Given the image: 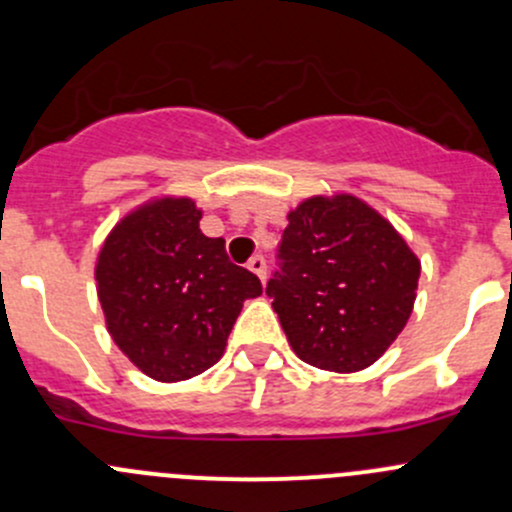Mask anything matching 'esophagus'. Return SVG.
<instances>
[{
	"mask_svg": "<svg viewBox=\"0 0 512 512\" xmlns=\"http://www.w3.org/2000/svg\"><path fill=\"white\" fill-rule=\"evenodd\" d=\"M247 267H250L252 272H255L257 277H260L262 282H265V277H267V260L262 255H255V257H250V262H247Z\"/></svg>",
	"mask_w": 512,
	"mask_h": 512,
	"instance_id": "1",
	"label": "esophagus"
}]
</instances>
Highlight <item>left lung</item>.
<instances>
[{"mask_svg":"<svg viewBox=\"0 0 512 512\" xmlns=\"http://www.w3.org/2000/svg\"><path fill=\"white\" fill-rule=\"evenodd\" d=\"M287 220L265 292L294 354L339 374L366 369L409 322L421 262L352 195L309 198Z\"/></svg>","mask_w":512,"mask_h":512,"instance_id":"8db88e82","label":"left lung"}]
</instances>
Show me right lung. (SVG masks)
<instances>
[{
	"label": "right lung",
	"mask_w": 512,
	"mask_h": 512,
	"mask_svg": "<svg viewBox=\"0 0 512 512\" xmlns=\"http://www.w3.org/2000/svg\"><path fill=\"white\" fill-rule=\"evenodd\" d=\"M188 198H163L123 218L98 255V299L108 332L151 379L203 374L225 352L242 302L262 282L232 265L223 237L200 232Z\"/></svg>",
	"instance_id": "right-lung-1"
}]
</instances>
